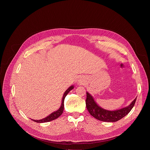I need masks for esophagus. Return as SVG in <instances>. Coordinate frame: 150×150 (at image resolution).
<instances>
[{"mask_svg": "<svg viewBox=\"0 0 150 150\" xmlns=\"http://www.w3.org/2000/svg\"><path fill=\"white\" fill-rule=\"evenodd\" d=\"M79 83H81V82H82V81H81H81H80V80H79Z\"/></svg>", "mask_w": 150, "mask_h": 150, "instance_id": "esophagus-1", "label": "esophagus"}]
</instances>
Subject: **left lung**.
<instances>
[{
    "label": "left lung",
    "instance_id": "obj_1",
    "mask_svg": "<svg viewBox=\"0 0 150 150\" xmlns=\"http://www.w3.org/2000/svg\"><path fill=\"white\" fill-rule=\"evenodd\" d=\"M86 93L87 99L85 103L88 111L94 117L103 122H115L119 120L131 112L137 100L135 98L129 105L125 108L115 110H108L99 106L88 92H86Z\"/></svg>",
    "mask_w": 150,
    "mask_h": 150
}]
</instances>
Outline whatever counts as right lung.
<instances>
[{
	"label": "right lung",
	"mask_w": 150,
	"mask_h": 150,
	"mask_svg": "<svg viewBox=\"0 0 150 150\" xmlns=\"http://www.w3.org/2000/svg\"><path fill=\"white\" fill-rule=\"evenodd\" d=\"M74 85H71V86H70L65 91V92L64 93L63 97H62V100L61 105H60V107L58 110H57L55 112L52 113L50 115H49L48 116L46 117L45 118H43V119H40V120H34V119H31V120H33L34 122H37V123H45V122H50L52 120H53L58 118L63 113V109H64V100H65V97L67 96V94L69 93V91L71 90L74 89Z\"/></svg>",
	"instance_id": "1"
}]
</instances>
